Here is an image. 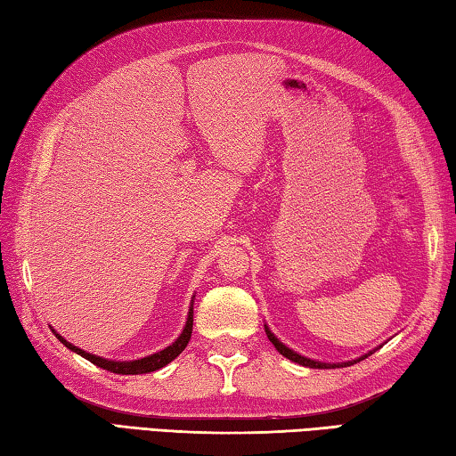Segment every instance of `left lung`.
<instances>
[{"instance_id": "left-lung-1", "label": "left lung", "mask_w": 456, "mask_h": 456, "mask_svg": "<svg viewBox=\"0 0 456 456\" xmlns=\"http://www.w3.org/2000/svg\"><path fill=\"white\" fill-rule=\"evenodd\" d=\"M265 333H268V339L273 343V347H276L283 357H288V359H291V362H296V363L304 365V367H312V369H333V367H347V365H354V362H347V363H320V362H314V359L302 357L299 354H296V351L288 349L286 346H283L281 341H278L276 335H273L268 328H265ZM365 357H367V355H363L362 359H365ZM357 362H359V359H357ZM357 362H355V363H357Z\"/></svg>"}]
</instances>
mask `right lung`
<instances>
[{
    "label": "right lung",
    "instance_id": "right-lung-1",
    "mask_svg": "<svg viewBox=\"0 0 456 456\" xmlns=\"http://www.w3.org/2000/svg\"><path fill=\"white\" fill-rule=\"evenodd\" d=\"M53 333H55V331H53ZM191 335H192V307H191V312H188V320H186V325H184L183 333H180V338L173 343V346H168L167 349L159 351V354H152V355H149V357L136 359V362H109V359L91 355V354H87V351H83V349H79V347L71 346V343L65 341L59 333H55V338H57L59 341H61L65 347L75 351V354H79V355L85 357V359H89V362L94 363L97 367L107 369V371H110V373H118V375H139V373L157 371V369L168 365L170 362H173L175 357H178L180 354H183L184 347L188 346V341H191Z\"/></svg>",
    "mask_w": 456,
    "mask_h": 456
}]
</instances>
